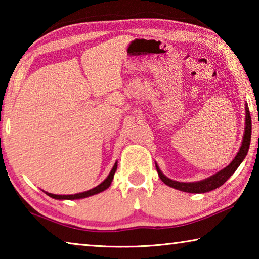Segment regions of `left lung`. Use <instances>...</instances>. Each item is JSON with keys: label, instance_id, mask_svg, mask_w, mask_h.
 <instances>
[{"label": "left lung", "instance_id": "left-lung-1", "mask_svg": "<svg viewBox=\"0 0 259 259\" xmlns=\"http://www.w3.org/2000/svg\"><path fill=\"white\" fill-rule=\"evenodd\" d=\"M250 139H251V117H250V112H249L248 105L245 104V126H244V134H243V139L242 144H241V147L238 152V154L234 157V160L231 162V163L224 168L221 171L217 174L212 175L208 178L203 179V181L200 182H193V183H182V182H176L172 181L168 177H165L162 171L160 170L157 164H155L157 174H159V177L161 181L163 182L165 185L170 187L176 188V190L187 192V193H205L210 192L212 190H216L219 186H222L227 179H229L232 175L235 172V170L239 168L241 162L244 160V157L247 156V153L249 151V146H250Z\"/></svg>", "mask_w": 259, "mask_h": 259}]
</instances>
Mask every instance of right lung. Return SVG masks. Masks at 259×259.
<instances>
[{"instance_id":"obj_1","label":"right lung","mask_w":259,"mask_h":259,"mask_svg":"<svg viewBox=\"0 0 259 259\" xmlns=\"http://www.w3.org/2000/svg\"><path fill=\"white\" fill-rule=\"evenodd\" d=\"M116 168H117V162H115V164H114V166L112 168L111 172H109L107 178L105 179L103 183H100L98 186L91 188V190H89V191H85V192H82V193H77V194H72V195H57V194H52V193H48V192H46V194L49 195L50 198L56 199V200L84 199V198H88V196L98 194V193L105 191V190H106V188L109 187V185H111V183L113 181V177H114V174H115V171H116Z\"/></svg>"}]
</instances>
